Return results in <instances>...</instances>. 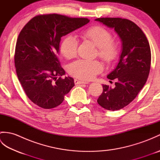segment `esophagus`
Here are the masks:
<instances>
[{
  "instance_id": "obj_1",
  "label": "esophagus",
  "mask_w": 160,
  "mask_h": 160,
  "mask_svg": "<svg viewBox=\"0 0 160 160\" xmlns=\"http://www.w3.org/2000/svg\"><path fill=\"white\" fill-rule=\"evenodd\" d=\"M74 82L76 84H88V82L87 81H83V80H79L77 79L74 80Z\"/></svg>"
}]
</instances>
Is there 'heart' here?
Listing matches in <instances>:
<instances>
[{
    "mask_svg": "<svg viewBox=\"0 0 160 160\" xmlns=\"http://www.w3.org/2000/svg\"><path fill=\"white\" fill-rule=\"evenodd\" d=\"M84 40L92 42L98 47V55L105 62L110 64L116 59L118 54L117 44L112 40L111 33L100 26H94L84 30L80 33ZM78 42L76 37L68 35L62 40L60 51L67 59L76 56ZM102 65L97 60H78L71 63L69 73L76 78L89 80L96 77L102 70Z\"/></svg>",
    "mask_w": 160,
    "mask_h": 160,
    "instance_id": "1",
    "label": "heart"
}]
</instances>
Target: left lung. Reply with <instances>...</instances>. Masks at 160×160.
<instances>
[{
    "mask_svg": "<svg viewBox=\"0 0 160 160\" xmlns=\"http://www.w3.org/2000/svg\"><path fill=\"white\" fill-rule=\"evenodd\" d=\"M95 20L115 32L122 43L120 61L108 75L115 87L103 84V91L97 100L107 110L117 111L133 100L147 82L151 69V53L148 40L139 27L128 19L99 18Z\"/></svg>",
    "mask_w": 160,
    "mask_h": 160,
    "instance_id": "8db88e82",
    "label": "left lung"
}]
</instances>
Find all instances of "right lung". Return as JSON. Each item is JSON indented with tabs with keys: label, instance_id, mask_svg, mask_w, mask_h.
Returning a JSON list of instances; mask_svg holds the SVG:
<instances>
[{
	"label": "right lung",
	"instance_id": "right-lung-1",
	"mask_svg": "<svg viewBox=\"0 0 160 160\" xmlns=\"http://www.w3.org/2000/svg\"><path fill=\"white\" fill-rule=\"evenodd\" d=\"M89 22L56 13L38 15L20 32L14 55L17 76L29 100L38 107H58L73 87L72 78H61L65 71L58 58L60 42L61 37Z\"/></svg>",
	"mask_w": 160,
	"mask_h": 160
}]
</instances>
